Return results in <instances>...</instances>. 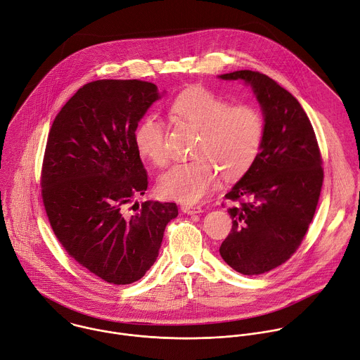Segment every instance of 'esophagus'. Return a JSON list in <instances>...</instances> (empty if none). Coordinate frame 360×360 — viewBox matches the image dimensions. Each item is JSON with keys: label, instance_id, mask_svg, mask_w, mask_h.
<instances>
[{"label": "esophagus", "instance_id": "esophagus-1", "mask_svg": "<svg viewBox=\"0 0 360 360\" xmlns=\"http://www.w3.org/2000/svg\"><path fill=\"white\" fill-rule=\"evenodd\" d=\"M181 211H183L184 214H198V212H202V208L198 207V205L184 204V205H181Z\"/></svg>", "mask_w": 360, "mask_h": 360}]
</instances>
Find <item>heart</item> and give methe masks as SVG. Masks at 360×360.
Masks as SVG:
<instances>
[{
	"mask_svg": "<svg viewBox=\"0 0 360 360\" xmlns=\"http://www.w3.org/2000/svg\"><path fill=\"white\" fill-rule=\"evenodd\" d=\"M174 119L198 130L193 160L177 163L159 180L160 193L181 202L202 200L217 183L243 176L255 163L264 140L261 113L250 105H231L214 92L194 86L179 94L170 105ZM133 141L141 158L156 166L167 163L165 123L156 116L143 117Z\"/></svg>",
	"mask_w": 360,
	"mask_h": 360,
	"instance_id": "1",
	"label": "heart"
}]
</instances>
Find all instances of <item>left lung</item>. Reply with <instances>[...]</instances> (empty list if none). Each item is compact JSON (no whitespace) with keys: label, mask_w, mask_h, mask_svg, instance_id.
<instances>
[{"label":"left lung","mask_w":360,"mask_h":360,"mask_svg":"<svg viewBox=\"0 0 360 360\" xmlns=\"http://www.w3.org/2000/svg\"><path fill=\"white\" fill-rule=\"evenodd\" d=\"M251 86L264 117L259 155L229 190L233 229L220 247L243 275L268 272L297 251L314 219L323 170L314 127L301 103L269 77L254 70L219 75Z\"/></svg>","instance_id":"left-lung-1"}]
</instances>
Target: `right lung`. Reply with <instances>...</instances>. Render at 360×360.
Listing matches in <instances>:
<instances>
[{
    "mask_svg": "<svg viewBox=\"0 0 360 360\" xmlns=\"http://www.w3.org/2000/svg\"><path fill=\"white\" fill-rule=\"evenodd\" d=\"M160 98L155 84L137 79L86 84L48 136L41 184L51 227L72 258L109 283L145 275L179 214L174 202L160 201L137 202L127 212L149 184L133 131Z\"/></svg>",
    "mask_w": 360,
    "mask_h": 360,
    "instance_id": "1",
    "label": "right lung"
}]
</instances>
